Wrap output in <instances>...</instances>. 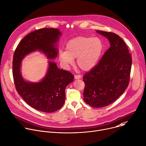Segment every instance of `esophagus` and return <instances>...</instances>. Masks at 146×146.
Listing matches in <instances>:
<instances>
[{
    "mask_svg": "<svg viewBox=\"0 0 146 146\" xmlns=\"http://www.w3.org/2000/svg\"><path fill=\"white\" fill-rule=\"evenodd\" d=\"M81 78V76L80 75H75L74 76V78L75 79H79Z\"/></svg>",
    "mask_w": 146,
    "mask_h": 146,
    "instance_id": "1",
    "label": "esophagus"
}]
</instances>
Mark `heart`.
Listing matches in <instances>:
<instances>
[{
    "mask_svg": "<svg viewBox=\"0 0 146 146\" xmlns=\"http://www.w3.org/2000/svg\"><path fill=\"white\" fill-rule=\"evenodd\" d=\"M103 41L99 37L78 36L70 40L66 51H61L59 59L68 67L73 64V59L77 58L78 66L82 70L89 71L98 64L103 51Z\"/></svg>",
    "mask_w": 146,
    "mask_h": 146,
    "instance_id": "1",
    "label": "heart"
}]
</instances>
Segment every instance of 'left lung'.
<instances>
[{
    "instance_id": "1",
    "label": "left lung",
    "mask_w": 146,
    "mask_h": 146,
    "mask_svg": "<svg viewBox=\"0 0 146 146\" xmlns=\"http://www.w3.org/2000/svg\"><path fill=\"white\" fill-rule=\"evenodd\" d=\"M106 37L110 48L99 63L83 76L85 102L94 108L109 105L117 100L128 86L132 58L123 40L112 32L96 31Z\"/></svg>"
}]
</instances>
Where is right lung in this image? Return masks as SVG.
Masks as SVG:
<instances>
[{"mask_svg": "<svg viewBox=\"0 0 146 146\" xmlns=\"http://www.w3.org/2000/svg\"><path fill=\"white\" fill-rule=\"evenodd\" d=\"M61 35L58 29L43 28L35 31L23 38L13 56V76L17 91L32 108L46 113L60 109L65 100V88L73 81L74 76L58 68L55 62L48 61L45 77L38 82L24 80L21 73V61L28 54L38 50L50 59L57 56L56 43Z\"/></svg>", "mask_w": 146, "mask_h": 146, "instance_id": "1", "label": "right lung"}]
</instances>
